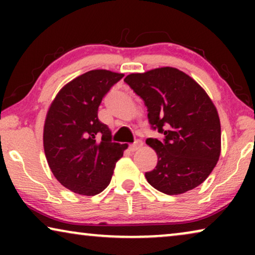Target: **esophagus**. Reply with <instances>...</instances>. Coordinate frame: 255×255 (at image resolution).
<instances>
[{
  "label": "esophagus",
  "instance_id": "1",
  "mask_svg": "<svg viewBox=\"0 0 255 255\" xmlns=\"http://www.w3.org/2000/svg\"><path fill=\"white\" fill-rule=\"evenodd\" d=\"M141 145H142V141L141 140H137L135 142H133V144H131L130 146H128V148H130V151L134 152V151H137V149L140 147Z\"/></svg>",
  "mask_w": 255,
  "mask_h": 255
}]
</instances>
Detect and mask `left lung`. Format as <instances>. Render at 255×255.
I'll list each match as a JSON object with an SVG mask.
<instances>
[{
	"label": "left lung",
	"mask_w": 255,
	"mask_h": 255,
	"mask_svg": "<svg viewBox=\"0 0 255 255\" xmlns=\"http://www.w3.org/2000/svg\"><path fill=\"white\" fill-rule=\"evenodd\" d=\"M144 100L152 130L147 138L158 163L145 173L147 182L167 195L194 189L210 175L221 154V122L203 88L186 73L162 67L124 79Z\"/></svg>",
	"instance_id": "1"
}]
</instances>
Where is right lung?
I'll use <instances>...</instances> for the list:
<instances>
[{
    "label": "right lung",
    "instance_id": "1",
    "mask_svg": "<svg viewBox=\"0 0 255 255\" xmlns=\"http://www.w3.org/2000/svg\"><path fill=\"white\" fill-rule=\"evenodd\" d=\"M124 74L95 69L67 83L55 97L44 127V151L59 182L87 196L109 186L127 144L113 142L97 111L103 97Z\"/></svg>",
    "mask_w": 255,
    "mask_h": 255
}]
</instances>
